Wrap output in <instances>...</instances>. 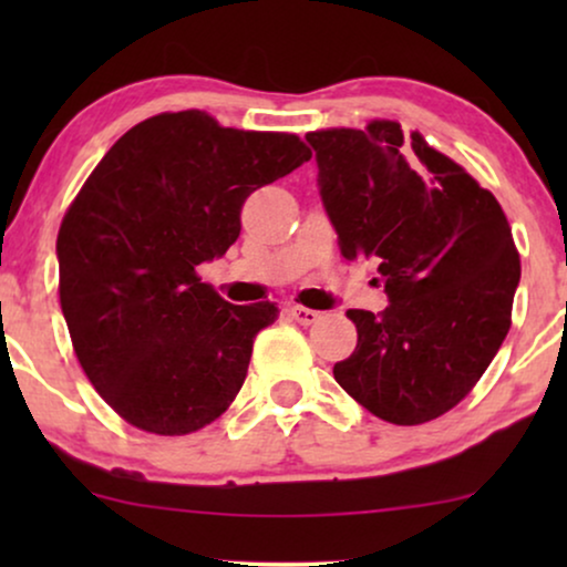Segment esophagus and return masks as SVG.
Listing matches in <instances>:
<instances>
[{"instance_id": "1", "label": "esophagus", "mask_w": 567, "mask_h": 567, "mask_svg": "<svg viewBox=\"0 0 567 567\" xmlns=\"http://www.w3.org/2000/svg\"><path fill=\"white\" fill-rule=\"evenodd\" d=\"M286 312H289L299 324H315L317 320H320V312H315V309H307V307H299V305H291Z\"/></svg>"}]
</instances>
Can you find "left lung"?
I'll list each match as a JSON object with an SVG mask.
<instances>
[{"mask_svg":"<svg viewBox=\"0 0 567 567\" xmlns=\"http://www.w3.org/2000/svg\"><path fill=\"white\" fill-rule=\"evenodd\" d=\"M400 123L307 134L317 188L346 260L379 262L390 307L348 309L359 343L332 367L369 413L398 425L444 415L491 367L522 278L491 190Z\"/></svg>","mask_w":567,"mask_h":567,"instance_id":"left-lung-1","label":"left lung"}]
</instances>
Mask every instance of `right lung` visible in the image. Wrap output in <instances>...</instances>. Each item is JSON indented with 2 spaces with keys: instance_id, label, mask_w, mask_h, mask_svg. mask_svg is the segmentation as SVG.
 I'll use <instances>...</instances> for the list:
<instances>
[{
  "instance_id": "right-lung-1",
  "label": "right lung",
  "mask_w": 567,
  "mask_h": 567,
  "mask_svg": "<svg viewBox=\"0 0 567 567\" xmlns=\"http://www.w3.org/2000/svg\"><path fill=\"white\" fill-rule=\"evenodd\" d=\"M309 157L293 134L181 111L126 131L92 169L56 239L61 312L84 374L131 425L183 436L237 398L278 307L229 305L196 268L237 243L252 190Z\"/></svg>"
}]
</instances>
